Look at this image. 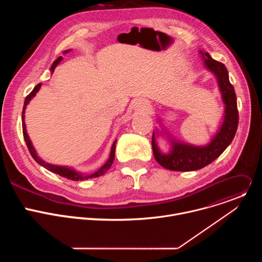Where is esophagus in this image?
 <instances>
[{
  "mask_svg": "<svg viewBox=\"0 0 262 262\" xmlns=\"http://www.w3.org/2000/svg\"><path fill=\"white\" fill-rule=\"evenodd\" d=\"M149 105H150V102L145 98H139L134 103V107L137 111H146L149 107Z\"/></svg>",
  "mask_w": 262,
  "mask_h": 262,
  "instance_id": "1",
  "label": "esophagus"
}]
</instances>
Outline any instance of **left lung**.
<instances>
[{
    "instance_id": "left-lung-1",
    "label": "left lung",
    "mask_w": 262,
    "mask_h": 262,
    "mask_svg": "<svg viewBox=\"0 0 262 262\" xmlns=\"http://www.w3.org/2000/svg\"><path fill=\"white\" fill-rule=\"evenodd\" d=\"M203 59L204 66L216 78L217 85L224 102V117L216 134L211 141L204 146H195L180 142L171 137L163 127V130L152 134V150L157 162L164 168L172 171H195L212 163L232 142L237 125L238 111L236 95L233 86L230 84L227 68L223 63L213 60L206 52H199ZM160 133H166L169 138L171 149L168 154H164L157 146L156 137Z\"/></svg>"
}]
</instances>
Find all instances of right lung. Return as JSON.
Here are the masks:
<instances>
[{
	"mask_svg": "<svg viewBox=\"0 0 262 262\" xmlns=\"http://www.w3.org/2000/svg\"><path fill=\"white\" fill-rule=\"evenodd\" d=\"M71 50H67L64 52V54L70 52ZM62 57H59L57 58V60L53 63L52 67H51V71L54 72L55 68L57 67V65L62 61ZM41 87V83L36 85L35 88L32 90V92L26 97L25 99V102H24V108H23V113H21V121H23V134H24V138H25V141H26V144L28 146V149L29 151L32 156V158L38 163L40 166L45 167L46 169H48L49 171L53 172V173H56L60 176H63L67 179H70V180H74V181H81V180H86V179H90V178H95V177H98V176H101L103 175L112 166V164H113L114 162V159H115V149H116V142L117 140L114 141L113 145H112V148H111V152H110V158L108 160L105 162V164L103 166H101L97 171H95L94 173H91V174H84V173H81L79 171H76L72 168H69V167H64V166H57V165H52V164H49V163H46L43 160H41L38 156H37V152L35 150V148L27 134V129H26V123H25V111H26V107H27V104L30 102V100L36 95V93L39 91Z\"/></svg>",
	"mask_w": 262,
	"mask_h": 262,
	"instance_id": "1",
	"label": "right lung"
}]
</instances>
